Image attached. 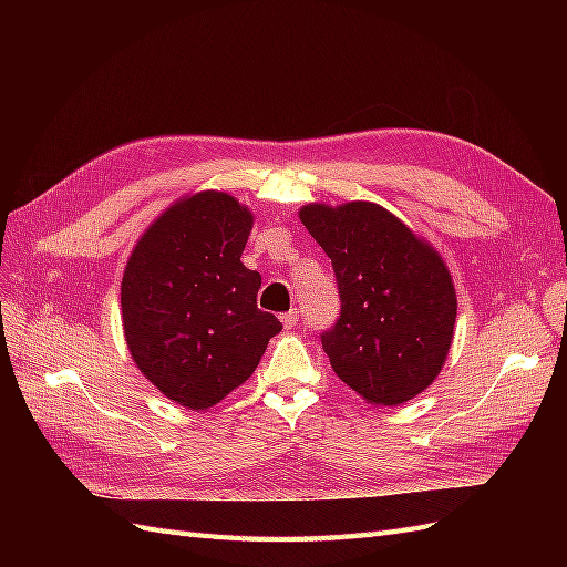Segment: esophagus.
Here are the masks:
<instances>
[{
	"label": "esophagus",
	"instance_id": "34e87169",
	"mask_svg": "<svg viewBox=\"0 0 567 567\" xmlns=\"http://www.w3.org/2000/svg\"><path fill=\"white\" fill-rule=\"evenodd\" d=\"M298 312L296 310H290V312H286V315H281V323H284V329H293L296 326V321H298Z\"/></svg>",
	"mask_w": 567,
	"mask_h": 567
}]
</instances>
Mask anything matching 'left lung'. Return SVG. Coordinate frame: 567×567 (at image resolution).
Returning a JSON list of instances; mask_svg holds the SVG:
<instances>
[{
	"mask_svg": "<svg viewBox=\"0 0 567 567\" xmlns=\"http://www.w3.org/2000/svg\"><path fill=\"white\" fill-rule=\"evenodd\" d=\"M298 215L331 257L340 290V319L321 336L336 375L373 406L414 400L452 348L450 267L379 203H307Z\"/></svg>",
	"mask_w": 567,
	"mask_h": 567,
	"instance_id": "left-lung-1",
	"label": "left lung"
}]
</instances>
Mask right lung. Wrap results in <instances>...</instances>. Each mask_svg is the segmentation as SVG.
<instances>
[{"label": "right lung", "instance_id": "right-lung-1", "mask_svg": "<svg viewBox=\"0 0 567 567\" xmlns=\"http://www.w3.org/2000/svg\"><path fill=\"white\" fill-rule=\"evenodd\" d=\"M255 215L231 194L196 192L134 244L120 284L127 350L167 400L205 411L244 385L281 321L257 310L262 277L241 262Z\"/></svg>", "mask_w": 567, "mask_h": 567}]
</instances>
